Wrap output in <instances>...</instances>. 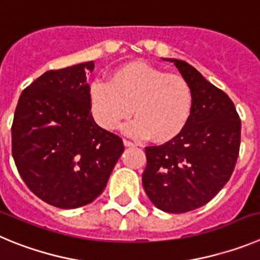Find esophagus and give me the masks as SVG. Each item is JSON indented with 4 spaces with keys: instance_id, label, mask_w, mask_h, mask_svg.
<instances>
[{
    "instance_id": "esophagus-1",
    "label": "esophagus",
    "mask_w": 260,
    "mask_h": 260,
    "mask_svg": "<svg viewBox=\"0 0 260 260\" xmlns=\"http://www.w3.org/2000/svg\"><path fill=\"white\" fill-rule=\"evenodd\" d=\"M123 144H124L125 147H133V146H135V144H133V142H131V141H128V140H124V141H123Z\"/></svg>"
}]
</instances>
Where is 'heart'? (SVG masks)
Masks as SVG:
<instances>
[{
	"label": "heart",
	"instance_id": "heart-1",
	"mask_svg": "<svg viewBox=\"0 0 260 260\" xmlns=\"http://www.w3.org/2000/svg\"><path fill=\"white\" fill-rule=\"evenodd\" d=\"M90 111L98 124L113 131L132 115L127 135L163 144L184 131L193 109V92L185 79L142 62L127 63L109 81H94L89 89Z\"/></svg>",
	"mask_w": 260,
	"mask_h": 260
}]
</instances>
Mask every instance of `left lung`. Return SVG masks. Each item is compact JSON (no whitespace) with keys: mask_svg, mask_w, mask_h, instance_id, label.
Returning <instances> with one entry per match:
<instances>
[{"mask_svg":"<svg viewBox=\"0 0 260 260\" xmlns=\"http://www.w3.org/2000/svg\"><path fill=\"white\" fill-rule=\"evenodd\" d=\"M172 62L193 92L188 124L174 140L145 147V193L171 214L196 210L212 200L231 179L238 158L241 120L232 100L180 59Z\"/></svg>","mask_w":260,"mask_h":260,"instance_id":"left-lung-1","label":"left lung"}]
</instances>
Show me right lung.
I'll return each instance as SVG.
<instances>
[{
    "instance_id": "1",
    "label": "right lung",
    "mask_w": 260,
    "mask_h": 260,
    "mask_svg": "<svg viewBox=\"0 0 260 260\" xmlns=\"http://www.w3.org/2000/svg\"><path fill=\"white\" fill-rule=\"evenodd\" d=\"M94 63L46 71L22 92L11 127L13 158L40 200L59 209L93 202L124 151L90 113L86 72Z\"/></svg>"
}]
</instances>
